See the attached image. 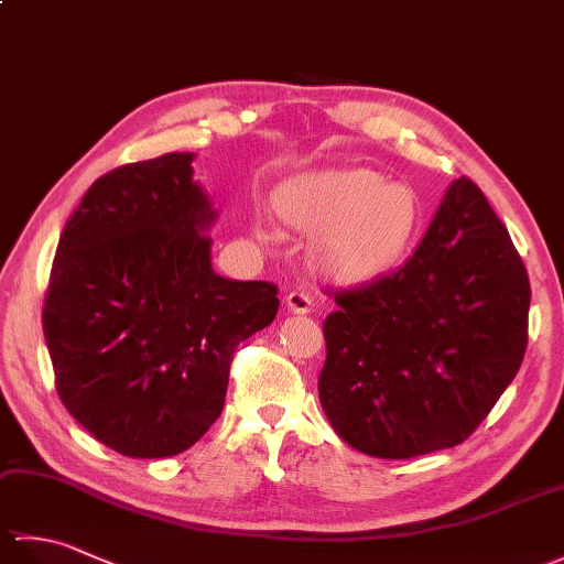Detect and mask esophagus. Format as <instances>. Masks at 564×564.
<instances>
[{
    "label": "esophagus",
    "instance_id": "1",
    "mask_svg": "<svg viewBox=\"0 0 564 564\" xmlns=\"http://www.w3.org/2000/svg\"><path fill=\"white\" fill-rule=\"evenodd\" d=\"M285 305H289V310L295 315H307L315 305V297H313V293L305 291V289H295V291L285 295Z\"/></svg>",
    "mask_w": 564,
    "mask_h": 564
}]
</instances>
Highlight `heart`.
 Returning a JSON list of instances; mask_svg holds the SVG:
<instances>
[{"label":"heart","instance_id":"1","mask_svg":"<svg viewBox=\"0 0 564 564\" xmlns=\"http://www.w3.org/2000/svg\"><path fill=\"white\" fill-rule=\"evenodd\" d=\"M281 206L295 227L327 232V259L346 275H373L414 239L419 200L404 184L370 170H337L295 178Z\"/></svg>","mask_w":564,"mask_h":564}]
</instances>
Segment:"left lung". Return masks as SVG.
I'll list each match as a JSON object with an SVG mask.
<instances>
[{"mask_svg": "<svg viewBox=\"0 0 564 564\" xmlns=\"http://www.w3.org/2000/svg\"><path fill=\"white\" fill-rule=\"evenodd\" d=\"M332 295L319 402L334 431L373 458L458 446L492 412L529 344V273L467 176L448 186L398 271Z\"/></svg>", "mask_w": 564, "mask_h": 564, "instance_id": "obj_1", "label": "left lung"}]
</instances>
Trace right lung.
Wrapping results in <instances>:
<instances>
[{
    "mask_svg": "<svg viewBox=\"0 0 564 564\" xmlns=\"http://www.w3.org/2000/svg\"><path fill=\"white\" fill-rule=\"evenodd\" d=\"M194 154L99 176L69 215L43 334L67 412L130 458H170L220 416L239 341L269 327L279 289L210 267L208 196Z\"/></svg>",
    "mask_w": 564,
    "mask_h": 564,
    "instance_id": "right-lung-1",
    "label": "right lung"
}]
</instances>
